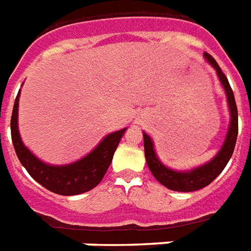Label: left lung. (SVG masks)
<instances>
[{
	"instance_id": "left-lung-1",
	"label": "left lung",
	"mask_w": 251,
	"mask_h": 251,
	"mask_svg": "<svg viewBox=\"0 0 251 251\" xmlns=\"http://www.w3.org/2000/svg\"><path fill=\"white\" fill-rule=\"evenodd\" d=\"M205 62L208 63L216 71V75L219 77V82L225 88L226 93L227 104H228V111H230V122L227 127L226 138L223 141V145L219 149L214 157L211 158L208 163L201 164L199 167H195L192 169H183V171H176L167 167L165 164L158 158L156 149H154V142L152 137L142 131L144 136V149H145V158L151 172L154 176V179L158 183H161L164 187L172 191H179V192H192L198 189L207 187L212 183L214 180L219 176L222 171L231 158L235 142H237L238 136V110L235 104V98L230 87V83L227 80L226 75L222 72L221 67L218 66L215 59L204 52Z\"/></svg>"
}]
</instances>
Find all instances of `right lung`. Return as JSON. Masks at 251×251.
Returning <instances> with one entry per match:
<instances>
[{"instance_id": "1", "label": "right lung", "mask_w": 251, "mask_h": 251, "mask_svg": "<svg viewBox=\"0 0 251 251\" xmlns=\"http://www.w3.org/2000/svg\"><path fill=\"white\" fill-rule=\"evenodd\" d=\"M20 93L16 97L10 120V131L14 151L28 174L51 192L64 196L79 195L95 188L102 181L106 171L109 169L113 156L121 138L127 127L113 131L102 138L91 152L80 160L64 165H52L44 163L36 157L28 148L25 147L19 131V99Z\"/></svg>"}]
</instances>
